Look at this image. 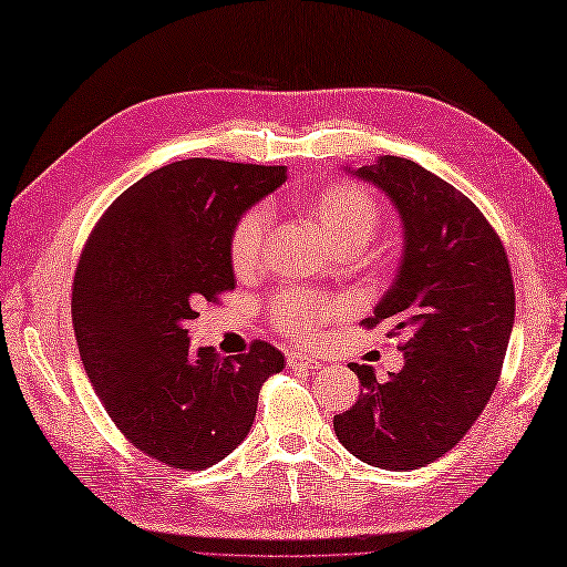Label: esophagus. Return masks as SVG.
I'll use <instances>...</instances> for the list:
<instances>
[{
	"mask_svg": "<svg viewBox=\"0 0 567 567\" xmlns=\"http://www.w3.org/2000/svg\"><path fill=\"white\" fill-rule=\"evenodd\" d=\"M286 363L291 365V368H308V370L322 368L320 358H315V355H310V353H296V351H291V353L286 355Z\"/></svg>",
	"mask_w": 567,
	"mask_h": 567,
	"instance_id": "34e87169",
	"label": "esophagus"
}]
</instances>
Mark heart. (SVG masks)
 I'll return each instance as SVG.
<instances>
[{
	"label": "heart",
	"instance_id": "obj_1",
	"mask_svg": "<svg viewBox=\"0 0 567 567\" xmlns=\"http://www.w3.org/2000/svg\"><path fill=\"white\" fill-rule=\"evenodd\" d=\"M296 206L306 214L310 224L322 233L324 243L334 255L358 252L375 236L382 224V206L365 187L347 183H327L296 197ZM269 236V212L265 206H252L233 226L228 240L230 267L236 274H252ZM343 312L337 300L320 298L302 291H284L269 302V317L274 327L293 341L310 343L320 337L322 324Z\"/></svg>",
	"mask_w": 567,
	"mask_h": 567
}]
</instances>
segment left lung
Returning <instances> with one entry per match:
<instances>
[{"label":"left lung","mask_w":567,"mask_h":567,"mask_svg":"<svg viewBox=\"0 0 567 567\" xmlns=\"http://www.w3.org/2000/svg\"><path fill=\"white\" fill-rule=\"evenodd\" d=\"M388 192L404 220V259L375 315L404 368L380 382L351 363L358 402L334 416L339 443L365 464L409 472L443 457L476 423L501 380L515 322V284L501 236L443 177L399 156L355 171Z\"/></svg>","instance_id":"1"}]
</instances>
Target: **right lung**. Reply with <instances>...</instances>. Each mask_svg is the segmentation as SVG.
Segmentation results:
<instances>
[{"label":"right lung","mask_w":567,"mask_h":567,"mask_svg":"<svg viewBox=\"0 0 567 567\" xmlns=\"http://www.w3.org/2000/svg\"><path fill=\"white\" fill-rule=\"evenodd\" d=\"M284 179V165L175 161L91 230L72 286L79 355L107 416L151 460L185 472L224 460L250 433L261 384L284 370L267 341L220 358L192 349L187 329L236 288L233 226Z\"/></svg>","instance_id":"right-lung-1"}]
</instances>
